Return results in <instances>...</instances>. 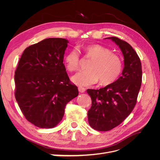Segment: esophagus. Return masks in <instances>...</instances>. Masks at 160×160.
Masks as SVG:
<instances>
[{
    "label": "esophagus",
    "mask_w": 160,
    "mask_h": 160,
    "mask_svg": "<svg viewBox=\"0 0 160 160\" xmlns=\"http://www.w3.org/2000/svg\"><path fill=\"white\" fill-rule=\"evenodd\" d=\"M78 89H79V91L80 92V93H84V92H85V90H86L85 88H82V87H79Z\"/></svg>",
    "instance_id": "1"
}]
</instances>
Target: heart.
<instances>
[{
  "instance_id": "1",
  "label": "heart",
  "mask_w": 160,
  "mask_h": 160,
  "mask_svg": "<svg viewBox=\"0 0 160 160\" xmlns=\"http://www.w3.org/2000/svg\"><path fill=\"white\" fill-rule=\"evenodd\" d=\"M85 57L91 60L88 71H81L72 77V81L79 86H89L98 83L109 85L118 79L123 69L121 57L104 46L95 44L83 48ZM67 70L73 72L80 68V58L76 49L67 53L65 59Z\"/></svg>"
}]
</instances>
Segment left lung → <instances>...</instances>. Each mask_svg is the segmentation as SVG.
<instances>
[{
	"label": "left lung",
	"instance_id": "1",
	"mask_svg": "<svg viewBox=\"0 0 160 160\" xmlns=\"http://www.w3.org/2000/svg\"><path fill=\"white\" fill-rule=\"evenodd\" d=\"M112 40L122 50L124 57L122 75L113 83L99 89L87 90L92 101L88 111L90 126L100 132L113 129L132 113L142 85L141 61L129 43L115 37Z\"/></svg>",
	"mask_w": 160,
	"mask_h": 160
}]
</instances>
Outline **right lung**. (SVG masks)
Masks as SVG:
<instances>
[{
	"label": "right lung",
	"mask_w": 160,
	"mask_h": 160,
	"mask_svg": "<svg viewBox=\"0 0 160 160\" xmlns=\"http://www.w3.org/2000/svg\"><path fill=\"white\" fill-rule=\"evenodd\" d=\"M69 41L49 38L25 49L14 75V95L27 121L52 128L62 120L65 106L78 96L63 64Z\"/></svg>",
	"instance_id": "1"
}]
</instances>
